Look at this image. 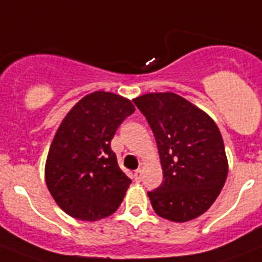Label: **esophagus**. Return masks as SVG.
Segmentation results:
<instances>
[{"label":"esophagus","mask_w":262,"mask_h":262,"mask_svg":"<svg viewBox=\"0 0 262 262\" xmlns=\"http://www.w3.org/2000/svg\"><path fill=\"white\" fill-rule=\"evenodd\" d=\"M133 177H134V179H136V181L140 182L141 178H142V170H141V169L136 170V171H134V174H133Z\"/></svg>","instance_id":"1"}]
</instances>
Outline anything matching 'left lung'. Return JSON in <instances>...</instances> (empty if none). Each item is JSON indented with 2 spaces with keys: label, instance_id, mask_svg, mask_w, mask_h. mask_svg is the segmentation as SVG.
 <instances>
[{
  "label": "left lung",
  "instance_id": "8db88e82",
  "mask_svg": "<svg viewBox=\"0 0 262 262\" xmlns=\"http://www.w3.org/2000/svg\"><path fill=\"white\" fill-rule=\"evenodd\" d=\"M133 101L153 130L162 165V185L147 192L153 210L171 222L195 219L212 206L228 175L217 125L177 93H146Z\"/></svg>",
  "mask_w": 262,
  "mask_h": 262
}]
</instances>
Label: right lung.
I'll use <instances>...</instances> for the list:
<instances>
[{
  "mask_svg": "<svg viewBox=\"0 0 262 262\" xmlns=\"http://www.w3.org/2000/svg\"><path fill=\"white\" fill-rule=\"evenodd\" d=\"M134 111L130 100L96 91L75 104L59 125L45 178L56 204L75 219H104L121 204L132 181L118 167L111 141Z\"/></svg>",
  "mask_w": 262,
  "mask_h": 262,
  "instance_id": "obj_1",
  "label": "right lung"
}]
</instances>
